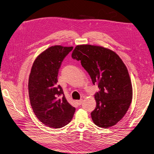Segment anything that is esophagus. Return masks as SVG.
<instances>
[{
	"mask_svg": "<svg viewBox=\"0 0 154 154\" xmlns=\"http://www.w3.org/2000/svg\"><path fill=\"white\" fill-rule=\"evenodd\" d=\"M76 102H77V103H78V105H80L82 103V102H83V100H77L76 101Z\"/></svg>",
	"mask_w": 154,
	"mask_h": 154,
	"instance_id": "34e87169",
	"label": "esophagus"
}]
</instances>
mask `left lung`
<instances>
[{
  "mask_svg": "<svg viewBox=\"0 0 154 154\" xmlns=\"http://www.w3.org/2000/svg\"><path fill=\"white\" fill-rule=\"evenodd\" d=\"M72 58L80 61L92 83H97L96 109L91 112L97 127L109 128L122 119L132 100V86L128 69L114 51L101 46L78 45Z\"/></svg>",
  "mask_w": 154,
  "mask_h": 154,
  "instance_id": "1",
  "label": "left lung"
}]
</instances>
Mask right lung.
Masks as SVG:
<instances>
[{
	"mask_svg": "<svg viewBox=\"0 0 154 154\" xmlns=\"http://www.w3.org/2000/svg\"><path fill=\"white\" fill-rule=\"evenodd\" d=\"M72 49L51 46L36 58L31 67L28 82L31 106L36 118L49 127L67 125L76 110L67 101L61 86L57 85L59 69Z\"/></svg>",
	"mask_w": 154,
	"mask_h": 154,
	"instance_id": "right-lung-1",
	"label": "right lung"
}]
</instances>
